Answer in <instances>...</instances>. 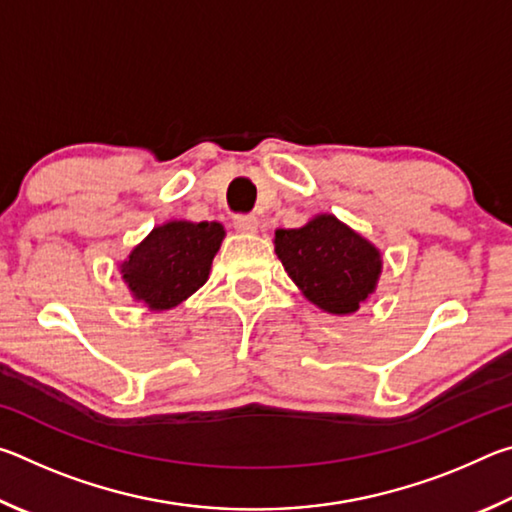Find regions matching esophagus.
<instances>
[{
	"mask_svg": "<svg viewBox=\"0 0 512 512\" xmlns=\"http://www.w3.org/2000/svg\"><path fill=\"white\" fill-rule=\"evenodd\" d=\"M232 225H235L239 232H244V235H253V232H257L259 221H257V216H253V214H237L235 221H232Z\"/></svg>",
	"mask_w": 512,
	"mask_h": 512,
	"instance_id": "1",
	"label": "esophagus"
}]
</instances>
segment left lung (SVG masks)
<instances>
[{"instance_id":"8db88e82","label":"left lung","mask_w":512,"mask_h":512,"mask_svg":"<svg viewBox=\"0 0 512 512\" xmlns=\"http://www.w3.org/2000/svg\"><path fill=\"white\" fill-rule=\"evenodd\" d=\"M275 253L300 291L329 314H352L375 291L379 250L334 216L277 230Z\"/></svg>"}]
</instances>
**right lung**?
Listing matches in <instances>:
<instances>
[{"label": "right lung", "mask_w": 512, "mask_h": 512, "mask_svg": "<svg viewBox=\"0 0 512 512\" xmlns=\"http://www.w3.org/2000/svg\"><path fill=\"white\" fill-rule=\"evenodd\" d=\"M223 235L216 221L164 223L133 250L121 273L137 300L171 309L203 287Z\"/></svg>", "instance_id": "right-lung-1"}]
</instances>
